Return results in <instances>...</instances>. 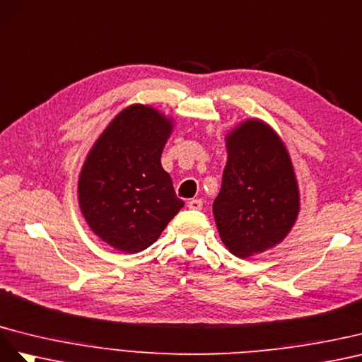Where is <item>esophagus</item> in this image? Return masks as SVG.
Returning <instances> with one entry per match:
<instances>
[{"label": "esophagus", "instance_id": "1", "mask_svg": "<svg viewBox=\"0 0 362 362\" xmlns=\"http://www.w3.org/2000/svg\"><path fill=\"white\" fill-rule=\"evenodd\" d=\"M202 206H203V202L200 199H192L188 202V208L192 211H200Z\"/></svg>", "mask_w": 362, "mask_h": 362}]
</instances>
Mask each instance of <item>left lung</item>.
Instances as JSON below:
<instances>
[{
    "label": "left lung",
    "instance_id": "8db88e82",
    "mask_svg": "<svg viewBox=\"0 0 362 362\" xmlns=\"http://www.w3.org/2000/svg\"><path fill=\"white\" fill-rule=\"evenodd\" d=\"M227 163L212 211L230 253L249 257L281 243L298 214L293 163L274 130L259 119L240 124L226 139Z\"/></svg>",
    "mask_w": 362,
    "mask_h": 362
}]
</instances>
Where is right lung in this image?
Instances as JSON below:
<instances>
[{
	"label": "right lung",
	"mask_w": 362,
	"mask_h": 362,
	"mask_svg": "<svg viewBox=\"0 0 362 362\" xmlns=\"http://www.w3.org/2000/svg\"><path fill=\"white\" fill-rule=\"evenodd\" d=\"M173 129L156 109L133 105L101 133L78 179V202L95 235L124 253L146 250L183 208L160 156Z\"/></svg>",
	"instance_id": "right-lung-1"
}]
</instances>
